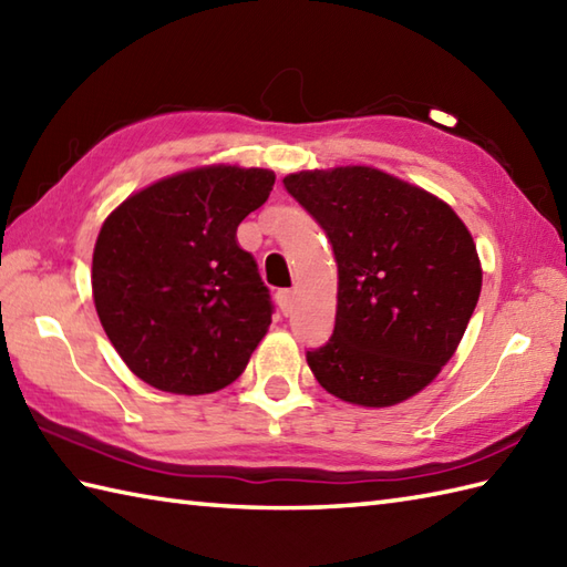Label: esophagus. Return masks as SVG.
<instances>
[{"mask_svg": "<svg viewBox=\"0 0 567 567\" xmlns=\"http://www.w3.org/2000/svg\"><path fill=\"white\" fill-rule=\"evenodd\" d=\"M275 299H277V305H280V311L285 317L292 315V309H295V292L292 290H280L275 295Z\"/></svg>", "mask_w": 567, "mask_h": 567, "instance_id": "34e87169", "label": "esophagus"}]
</instances>
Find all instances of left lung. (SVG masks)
<instances>
[{
	"label": "left lung",
	"instance_id": "obj_1",
	"mask_svg": "<svg viewBox=\"0 0 567 567\" xmlns=\"http://www.w3.org/2000/svg\"><path fill=\"white\" fill-rule=\"evenodd\" d=\"M285 189L327 231L339 265L331 339L307 351L327 392L392 406L449 363L473 317L483 268L457 214L375 167L287 175Z\"/></svg>",
	"mask_w": 567,
	"mask_h": 567
}]
</instances>
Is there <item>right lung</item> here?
<instances>
[{"instance_id":"add662e5","label":"right lung","mask_w":567,"mask_h":567,"mask_svg":"<svg viewBox=\"0 0 567 567\" xmlns=\"http://www.w3.org/2000/svg\"><path fill=\"white\" fill-rule=\"evenodd\" d=\"M275 173L209 165L131 195L94 244L92 295L128 370L151 388L209 394L246 370L272 321L258 262L236 228Z\"/></svg>"}]
</instances>
